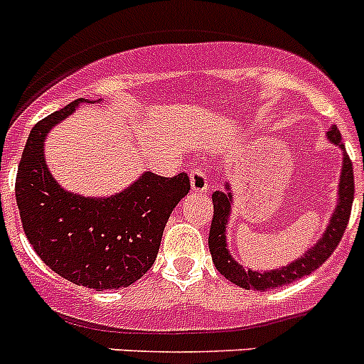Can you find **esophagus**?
Returning <instances> with one entry per match:
<instances>
[{"label": "esophagus", "instance_id": "1", "mask_svg": "<svg viewBox=\"0 0 364 364\" xmlns=\"http://www.w3.org/2000/svg\"><path fill=\"white\" fill-rule=\"evenodd\" d=\"M189 178H191V189L195 193H205L209 189V178L200 168H193L189 171Z\"/></svg>", "mask_w": 364, "mask_h": 364}]
</instances>
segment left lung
I'll return each instance as SVG.
<instances>
[{
	"label": "left lung",
	"instance_id": "1",
	"mask_svg": "<svg viewBox=\"0 0 364 364\" xmlns=\"http://www.w3.org/2000/svg\"><path fill=\"white\" fill-rule=\"evenodd\" d=\"M326 139L334 146H339L343 151L341 175H339L338 186V204H336L334 213L330 216L325 232L319 236L318 242L301 258L294 259L289 265H283L282 269H272V271L263 272L251 271V269L245 271L243 265H240L232 258L231 251L228 249L225 235H228V223L229 218H231L232 204H235L232 202L235 195H232L229 182H225L223 191L213 193L215 215H213L211 231H209V251H211L215 267L223 278H228L231 283L242 287V289H247V291L263 292L269 291V289L287 285V283H292L299 278H305L306 274L314 272L321 263H325L328 256L336 251L346 229L350 211H352V202H354V168H352V162H350L345 146L341 142V133L336 126H332L326 132Z\"/></svg>",
	"mask_w": 364,
	"mask_h": 364
}]
</instances>
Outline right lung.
<instances>
[{
	"label": "right lung",
	"mask_w": 364,
	"mask_h": 364,
	"mask_svg": "<svg viewBox=\"0 0 364 364\" xmlns=\"http://www.w3.org/2000/svg\"><path fill=\"white\" fill-rule=\"evenodd\" d=\"M77 99L34 126L16 176L23 229L39 258L75 285L109 291L141 279L159 255L169 215L189 193V176L151 171L112 196H82L59 186L45 159L50 129L72 115Z\"/></svg>",
	"instance_id": "obj_1"
}]
</instances>
